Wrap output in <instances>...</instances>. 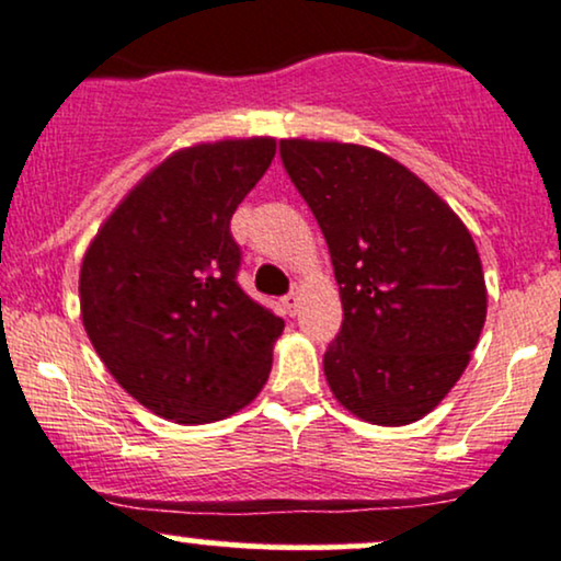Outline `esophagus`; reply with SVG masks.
I'll return each mask as SVG.
<instances>
[{
  "instance_id": "esophagus-1",
  "label": "esophagus",
  "mask_w": 561,
  "mask_h": 561,
  "mask_svg": "<svg viewBox=\"0 0 561 561\" xmlns=\"http://www.w3.org/2000/svg\"><path fill=\"white\" fill-rule=\"evenodd\" d=\"M283 307H286V312L294 318L296 309H299V291H291L288 296H283Z\"/></svg>"
}]
</instances>
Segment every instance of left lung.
<instances>
[{
  "label": "left lung",
  "mask_w": 561,
  "mask_h": 561,
  "mask_svg": "<svg viewBox=\"0 0 561 561\" xmlns=\"http://www.w3.org/2000/svg\"><path fill=\"white\" fill-rule=\"evenodd\" d=\"M280 160L325 236L344 305L322 357L333 397L365 423H417L462 378L483 331L470 230L383 151L283 138Z\"/></svg>",
  "instance_id": "obj_1"
}]
</instances>
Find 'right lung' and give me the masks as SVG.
Returning a JSON list of instances; mask_svg holds the SVG:
<instances>
[{"instance_id":"add662e5","label":"right lung","mask_w":561,"mask_h":561,"mask_svg":"<svg viewBox=\"0 0 561 561\" xmlns=\"http://www.w3.org/2000/svg\"><path fill=\"white\" fill-rule=\"evenodd\" d=\"M275 138L196 144L117 204L81 265V318L99 359L138 404L181 425L247 407L265 386L283 320L236 283L230 217Z\"/></svg>"}]
</instances>
